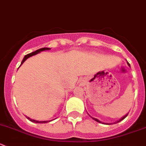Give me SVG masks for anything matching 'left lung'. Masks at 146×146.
Here are the masks:
<instances>
[{
	"label": "left lung",
	"mask_w": 146,
	"mask_h": 146,
	"mask_svg": "<svg viewBox=\"0 0 146 146\" xmlns=\"http://www.w3.org/2000/svg\"><path fill=\"white\" fill-rule=\"evenodd\" d=\"M127 65H128L130 67V64H129V62H127ZM127 114H128V113H127V114H125V116H123V117H122L121 118V119H119V120H118V121H117V122H114V123H117V122H120V121H122V119H125V117H126L127 116ZM88 115H89V114H88ZM89 116H90V115H89ZM90 117H91V116H90ZM92 119H94V120H95V121H96V122H99V123H102V124H106V125H111V124H113V123H104V122H101L100 120H99V119H96V118H94V117H92Z\"/></svg>",
	"instance_id": "1"
}]
</instances>
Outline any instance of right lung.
Instances as JSON below:
<instances>
[{"mask_svg":"<svg viewBox=\"0 0 146 146\" xmlns=\"http://www.w3.org/2000/svg\"><path fill=\"white\" fill-rule=\"evenodd\" d=\"M50 50V48H48V47H43V48L39 49V50H36V51L33 52H31V53H29V54H27V55H25V56H24V59H23L22 62H21V65L24 63V61H25L26 60L28 59V58H30V57L33 56V55H35V54H38V53H39L40 52H42V51H44V50ZM21 65H20V66H21ZM26 117H27L29 120L31 121V122H35V123H47V122H50V121H37V120H35V119H31V118H29V117H27V116H26Z\"/></svg>","mask_w":146,"mask_h":146,"instance_id":"add662e5","label":"right lung"}]
</instances>
